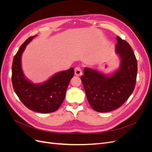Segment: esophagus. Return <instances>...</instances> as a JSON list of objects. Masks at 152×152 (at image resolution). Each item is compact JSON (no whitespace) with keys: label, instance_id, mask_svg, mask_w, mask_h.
<instances>
[{"label":"esophagus","instance_id":"esophagus-1","mask_svg":"<svg viewBox=\"0 0 152 152\" xmlns=\"http://www.w3.org/2000/svg\"><path fill=\"white\" fill-rule=\"evenodd\" d=\"M75 75L76 76H80L82 75V70L80 67H76L75 68Z\"/></svg>","mask_w":152,"mask_h":152}]
</instances>
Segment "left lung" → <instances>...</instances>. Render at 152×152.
Masks as SVG:
<instances>
[{
    "label": "left lung",
    "instance_id": "obj_1",
    "mask_svg": "<svg viewBox=\"0 0 152 152\" xmlns=\"http://www.w3.org/2000/svg\"><path fill=\"white\" fill-rule=\"evenodd\" d=\"M116 53L121 65L112 75H105L86 67L81 80L88 102L98 112H108L120 107L129 98L134 89L137 63L131 45L117 36Z\"/></svg>",
    "mask_w": 152,
    "mask_h": 152
}]
</instances>
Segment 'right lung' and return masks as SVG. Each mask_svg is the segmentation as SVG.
Returning a JSON list of instances; mask_svg holds the SVG:
<instances>
[{
	"instance_id": "obj_1",
	"label": "right lung",
	"mask_w": 152,
	"mask_h": 152,
	"mask_svg": "<svg viewBox=\"0 0 152 152\" xmlns=\"http://www.w3.org/2000/svg\"><path fill=\"white\" fill-rule=\"evenodd\" d=\"M37 36H32L23 44L13 58L12 84L16 95L28 109L39 113L54 112L65 98L67 87L74 75V69L58 72L47 81L34 84L25 77L21 68V55L26 45Z\"/></svg>"
}]
</instances>
